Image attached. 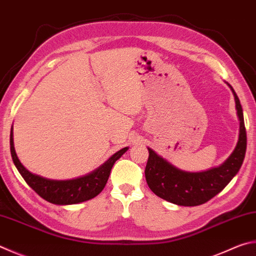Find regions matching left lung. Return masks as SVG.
I'll use <instances>...</instances> for the list:
<instances>
[{
	"label": "left lung",
	"instance_id": "8db88e82",
	"mask_svg": "<svg viewBox=\"0 0 256 256\" xmlns=\"http://www.w3.org/2000/svg\"><path fill=\"white\" fill-rule=\"evenodd\" d=\"M235 98L240 120L238 141L232 154L220 166L205 171H186L176 168L168 160L148 148V159L146 166V179L148 188L158 197L178 206H198L210 200L224 189L238 174L246 152V131L240 100L228 82Z\"/></svg>",
	"mask_w": 256,
	"mask_h": 256
}]
</instances>
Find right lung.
I'll return each instance as SVG.
<instances>
[{"label":"right lung","instance_id":"1","mask_svg":"<svg viewBox=\"0 0 256 256\" xmlns=\"http://www.w3.org/2000/svg\"><path fill=\"white\" fill-rule=\"evenodd\" d=\"M10 148L14 166L22 178L26 180V182L44 200L62 206L75 205V204L87 202L102 192L108 182L114 164L128 150V146L123 148L122 150L114 153L108 161H105L103 164L88 174L68 180H54L32 174L21 164L16 156L14 142H13V125L10 134Z\"/></svg>","mask_w":256,"mask_h":256}]
</instances>
